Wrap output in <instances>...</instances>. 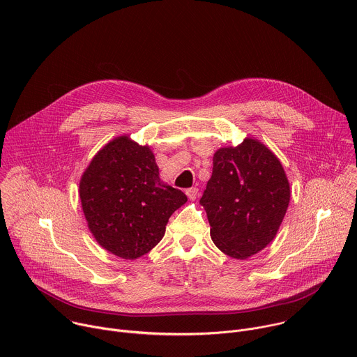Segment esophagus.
I'll list each match as a JSON object with an SVG mask.
<instances>
[{
    "mask_svg": "<svg viewBox=\"0 0 357 357\" xmlns=\"http://www.w3.org/2000/svg\"><path fill=\"white\" fill-rule=\"evenodd\" d=\"M199 195V189L197 188H189L186 189V196L190 199V200H195Z\"/></svg>",
    "mask_w": 357,
    "mask_h": 357,
    "instance_id": "34e87169",
    "label": "esophagus"
}]
</instances>
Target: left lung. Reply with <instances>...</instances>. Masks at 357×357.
Returning a JSON list of instances; mask_svg holds the SVG:
<instances>
[{
	"label": "left lung",
	"instance_id": "8db88e82",
	"mask_svg": "<svg viewBox=\"0 0 357 357\" xmlns=\"http://www.w3.org/2000/svg\"><path fill=\"white\" fill-rule=\"evenodd\" d=\"M289 182L280 160L259 139L215 152L200 205L211 236L227 256L245 260L270 244L287 213Z\"/></svg>",
	"mask_w": 357,
	"mask_h": 357
}]
</instances>
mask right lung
I'll use <instances>...</instances> for the list:
<instances>
[{
  "mask_svg": "<svg viewBox=\"0 0 357 357\" xmlns=\"http://www.w3.org/2000/svg\"><path fill=\"white\" fill-rule=\"evenodd\" d=\"M87 226L97 243L117 257L135 260L165 234L186 195L160 178L148 145L121 135L101 148L79 186Z\"/></svg>",
  "mask_w": 357,
  "mask_h": 357,
  "instance_id": "add662e5",
  "label": "right lung"
}]
</instances>
